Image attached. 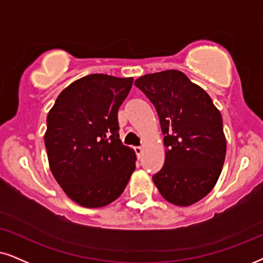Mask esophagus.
<instances>
[{
    "instance_id": "esophagus-1",
    "label": "esophagus",
    "mask_w": 263,
    "mask_h": 263,
    "mask_svg": "<svg viewBox=\"0 0 263 263\" xmlns=\"http://www.w3.org/2000/svg\"><path fill=\"white\" fill-rule=\"evenodd\" d=\"M135 152H136V154H137L138 158H141L142 154H143V148L142 147H135Z\"/></svg>"
}]
</instances>
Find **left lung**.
<instances>
[{
	"label": "left lung",
	"mask_w": 263,
	"mask_h": 263,
	"mask_svg": "<svg viewBox=\"0 0 263 263\" xmlns=\"http://www.w3.org/2000/svg\"><path fill=\"white\" fill-rule=\"evenodd\" d=\"M135 85L154 104L165 135V164L153 176L154 184L171 204H195L214 189L224 164L220 110L179 70L143 75Z\"/></svg>",
	"instance_id": "obj_1"
}]
</instances>
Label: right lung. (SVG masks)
<instances>
[{"mask_svg":"<svg viewBox=\"0 0 263 263\" xmlns=\"http://www.w3.org/2000/svg\"><path fill=\"white\" fill-rule=\"evenodd\" d=\"M134 78L91 74L63 89L47 115L45 145L49 168L63 192L80 206L116 200L136 168V153L119 138L118 110Z\"/></svg>","mask_w":263,"mask_h":263,"instance_id":"obj_1","label":"right lung"}]
</instances>
